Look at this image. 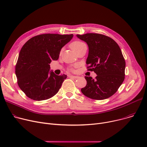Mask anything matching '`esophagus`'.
<instances>
[{
  "label": "esophagus",
  "instance_id": "obj_1",
  "mask_svg": "<svg viewBox=\"0 0 147 147\" xmlns=\"http://www.w3.org/2000/svg\"><path fill=\"white\" fill-rule=\"evenodd\" d=\"M69 78H73V79H78L79 78V76H73V75H70L69 76Z\"/></svg>",
  "mask_w": 147,
  "mask_h": 147
}]
</instances>
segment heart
Instances as JSON below:
<instances>
[{
	"mask_svg": "<svg viewBox=\"0 0 147 147\" xmlns=\"http://www.w3.org/2000/svg\"><path fill=\"white\" fill-rule=\"evenodd\" d=\"M83 44H84V43L80 41H74L73 43H71V44L70 45V47L73 51H74L76 49L79 47L80 45H82Z\"/></svg>",
	"mask_w": 147,
	"mask_h": 147,
	"instance_id": "b5f03b06",
	"label": "heart"
}]
</instances>
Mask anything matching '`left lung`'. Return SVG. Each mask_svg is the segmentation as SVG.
<instances>
[{"label": "left lung", "instance_id": "8db88e82", "mask_svg": "<svg viewBox=\"0 0 147 147\" xmlns=\"http://www.w3.org/2000/svg\"><path fill=\"white\" fill-rule=\"evenodd\" d=\"M88 46L86 64L97 75L94 80L85 76L86 86L81 89L86 96L96 100L109 98L116 92L125 80L126 63L118 44L101 34H77Z\"/></svg>", "mask_w": 147, "mask_h": 147}]
</instances>
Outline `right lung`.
<instances>
[{
    "instance_id": "obj_1",
    "label": "right lung",
    "mask_w": 147,
    "mask_h": 147,
    "mask_svg": "<svg viewBox=\"0 0 147 147\" xmlns=\"http://www.w3.org/2000/svg\"><path fill=\"white\" fill-rule=\"evenodd\" d=\"M73 34H43L29 39L22 47L15 66L18 84L27 97L43 101L57 94L67 75L50 70L52 61L58 59L62 48Z\"/></svg>"
}]
</instances>
